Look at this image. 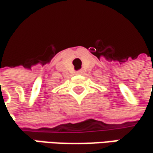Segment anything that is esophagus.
<instances>
[{
  "mask_svg": "<svg viewBox=\"0 0 153 153\" xmlns=\"http://www.w3.org/2000/svg\"><path fill=\"white\" fill-rule=\"evenodd\" d=\"M81 73H82V71H78L77 72V74H81Z\"/></svg>",
  "mask_w": 153,
  "mask_h": 153,
  "instance_id": "1",
  "label": "esophagus"
}]
</instances>
